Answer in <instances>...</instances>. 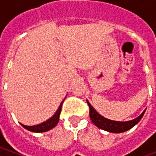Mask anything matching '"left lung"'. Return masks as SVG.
Returning a JSON list of instances; mask_svg holds the SVG:
<instances>
[{
  "label": "left lung",
  "mask_w": 156,
  "mask_h": 156,
  "mask_svg": "<svg viewBox=\"0 0 156 156\" xmlns=\"http://www.w3.org/2000/svg\"><path fill=\"white\" fill-rule=\"evenodd\" d=\"M87 104L89 106V116H90L92 122L99 129L111 132V133H122V132L130 129L131 128L134 127L135 124H138V122L140 120L141 118L143 117L144 112H145V109H144L143 113L134 119L125 121V122H120V121L111 120V119L103 117L95 110L88 100H87Z\"/></svg>",
  "instance_id": "8db88e82"
}]
</instances>
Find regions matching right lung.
Returning a JSON list of instances; mask_svg holds the SVG:
<instances>
[{"instance_id": "add662e5", "label": "right lung", "mask_w": 156, "mask_h": 156, "mask_svg": "<svg viewBox=\"0 0 156 156\" xmlns=\"http://www.w3.org/2000/svg\"><path fill=\"white\" fill-rule=\"evenodd\" d=\"M62 103H63V101L60 104L58 110L56 111L53 116L50 118V119H48V120H46L43 123L37 124V125H33V126H27V125H24L22 124H21V125L23 128H25L26 129L32 131V132H36V133H41V132H46V131L50 130L58 124V121H59V116H60V113H61Z\"/></svg>"}]
</instances>
